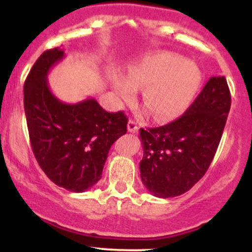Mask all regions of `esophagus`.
Instances as JSON below:
<instances>
[{
  "mask_svg": "<svg viewBox=\"0 0 252 252\" xmlns=\"http://www.w3.org/2000/svg\"><path fill=\"white\" fill-rule=\"evenodd\" d=\"M138 129H139V126H138V124H136V122L135 121H129L128 122V131H130V133H136V131H138Z\"/></svg>",
  "mask_w": 252,
  "mask_h": 252,
  "instance_id": "1",
  "label": "esophagus"
}]
</instances>
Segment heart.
<instances>
[{
    "mask_svg": "<svg viewBox=\"0 0 252 252\" xmlns=\"http://www.w3.org/2000/svg\"><path fill=\"white\" fill-rule=\"evenodd\" d=\"M196 65L174 53L162 52L129 68L126 79L113 77V89L122 102H133L142 90V103L156 121L177 118L188 108L200 85Z\"/></svg>",
    "mask_w": 252,
    "mask_h": 252,
    "instance_id": "heart-1",
    "label": "heart"
}]
</instances>
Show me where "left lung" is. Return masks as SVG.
Masks as SVG:
<instances>
[{
	"instance_id": "1",
	"label": "left lung",
	"mask_w": 252,
	"mask_h": 252,
	"mask_svg": "<svg viewBox=\"0 0 252 252\" xmlns=\"http://www.w3.org/2000/svg\"><path fill=\"white\" fill-rule=\"evenodd\" d=\"M224 77H212L180 118L140 129V177L155 196L168 199L191 189L210 167L230 110Z\"/></svg>"
}]
</instances>
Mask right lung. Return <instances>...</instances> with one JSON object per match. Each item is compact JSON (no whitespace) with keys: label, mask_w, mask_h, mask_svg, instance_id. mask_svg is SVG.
<instances>
[{"label":"right lung","mask_w":252,"mask_h":252,"mask_svg":"<svg viewBox=\"0 0 252 252\" xmlns=\"http://www.w3.org/2000/svg\"><path fill=\"white\" fill-rule=\"evenodd\" d=\"M64 57L58 47L37 58L24 83V111L32 152L56 185L83 192L101 179L112 144L126 133L128 118L95 98L64 103L48 88L47 74Z\"/></svg>","instance_id":"obj_1"}]
</instances>
